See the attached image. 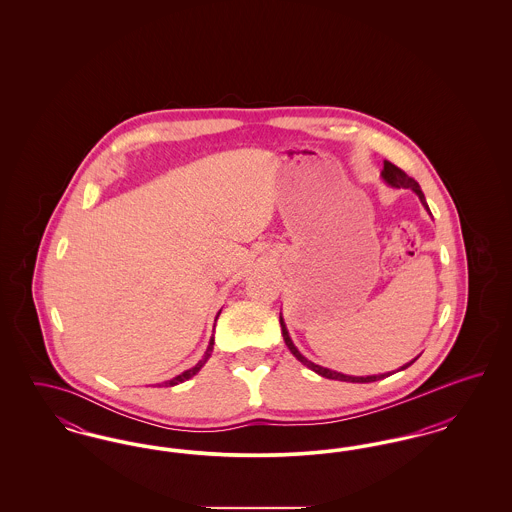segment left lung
<instances>
[{
  "instance_id": "left-lung-1",
  "label": "left lung",
  "mask_w": 512,
  "mask_h": 512,
  "mask_svg": "<svg viewBox=\"0 0 512 512\" xmlns=\"http://www.w3.org/2000/svg\"><path fill=\"white\" fill-rule=\"evenodd\" d=\"M382 178L393 186V188H411L414 194L418 195V199L422 201V205L426 207V211H430L428 209V203H426V197L422 194V190H420V186H418V182L411 178L407 172L401 171L399 167H395L393 163L390 161H384V171H382ZM280 326H282V336H284V341H286V345H288V349L292 351L293 357L297 359V361H301L303 365L307 366V368H311V370H315L317 374L320 376H324V378H330V380H340V382H357V384H365V382H376V380H382V378H386V376H390L393 372H386V374H378V376H347V374H341V372H336V370H330V368H324V366L315 365V363H311L309 359H305L299 351H297V347L293 345L292 338H290V334H288V328H286V322H284V318L280 315ZM416 359H413L411 363H407V365L401 366L399 370H405L407 366L413 365Z\"/></svg>"
}]
</instances>
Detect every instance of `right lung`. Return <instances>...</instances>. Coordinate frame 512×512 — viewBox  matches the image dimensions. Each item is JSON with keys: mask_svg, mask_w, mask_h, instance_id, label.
Returning a JSON list of instances; mask_svg holds the SVG:
<instances>
[{"mask_svg": "<svg viewBox=\"0 0 512 512\" xmlns=\"http://www.w3.org/2000/svg\"><path fill=\"white\" fill-rule=\"evenodd\" d=\"M219 315H217V317H219ZM213 345H215V338H211V341H209V347H207V351H205V355H203V359H201L197 365L192 366L190 370H184V372H182V374H178V376H174L172 380L165 382V386H167V388H169V386H176V384H182V382H186V380H190L192 376H195V374L201 370V366L205 365V363L209 361V357H211V353H213Z\"/></svg>", "mask_w": 512, "mask_h": 512, "instance_id": "right-lung-1", "label": "right lung"}]
</instances>
